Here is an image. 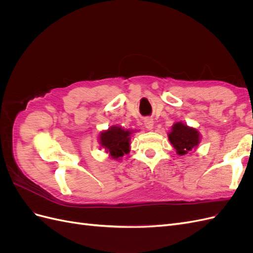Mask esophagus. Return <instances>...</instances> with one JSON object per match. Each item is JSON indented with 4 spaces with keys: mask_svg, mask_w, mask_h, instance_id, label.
<instances>
[{
    "mask_svg": "<svg viewBox=\"0 0 253 253\" xmlns=\"http://www.w3.org/2000/svg\"><path fill=\"white\" fill-rule=\"evenodd\" d=\"M143 122H144V126L147 127L149 131H152L153 127H154V121H153V119L150 118V117L144 118Z\"/></svg>",
    "mask_w": 253,
    "mask_h": 253,
    "instance_id": "34e87169",
    "label": "esophagus"
}]
</instances>
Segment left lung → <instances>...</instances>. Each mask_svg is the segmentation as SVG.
Returning a JSON list of instances; mask_svg holds the SVG:
<instances>
[{"instance_id":"1","label":"left lung","mask_w":253,"mask_h":253,"mask_svg":"<svg viewBox=\"0 0 253 253\" xmlns=\"http://www.w3.org/2000/svg\"><path fill=\"white\" fill-rule=\"evenodd\" d=\"M168 138L176 150V153L182 156L197 148L202 140V135L197 128L189 126L182 121H177L168 133Z\"/></svg>"}]
</instances>
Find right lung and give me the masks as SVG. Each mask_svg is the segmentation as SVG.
Instances as JSON below:
<instances>
[{
    "mask_svg": "<svg viewBox=\"0 0 253 253\" xmlns=\"http://www.w3.org/2000/svg\"><path fill=\"white\" fill-rule=\"evenodd\" d=\"M136 132L119 126H112L108 129H103L99 133V144L111 158L120 160L122 156L131 151V138L133 133Z\"/></svg>",
    "mask_w": 253,
    "mask_h": 253,
    "instance_id": "add662e5",
    "label": "right lung"
}]
</instances>
